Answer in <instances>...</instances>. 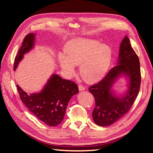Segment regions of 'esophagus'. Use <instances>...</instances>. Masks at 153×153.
<instances>
[{
	"label": "esophagus",
	"mask_w": 153,
	"mask_h": 153,
	"mask_svg": "<svg viewBox=\"0 0 153 153\" xmlns=\"http://www.w3.org/2000/svg\"><path fill=\"white\" fill-rule=\"evenodd\" d=\"M78 89H79L80 91H82L85 90V88L83 85H78Z\"/></svg>",
	"instance_id": "1"
}]
</instances>
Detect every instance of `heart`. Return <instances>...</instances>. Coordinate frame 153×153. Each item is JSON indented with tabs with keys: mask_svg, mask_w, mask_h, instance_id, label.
<instances>
[{
	"mask_svg": "<svg viewBox=\"0 0 153 153\" xmlns=\"http://www.w3.org/2000/svg\"><path fill=\"white\" fill-rule=\"evenodd\" d=\"M65 53H59L60 66L68 76L75 75V66H80V75L88 84H94L105 76L112 59L109 45L84 38H74L65 46Z\"/></svg>",
	"mask_w": 153,
	"mask_h": 153,
	"instance_id": "b5f03b06",
	"label": "heart"
}]
</instances>
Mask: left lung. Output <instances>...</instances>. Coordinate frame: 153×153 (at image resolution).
I'll return each mask as SVG.
<instances>
[{"mask_svg":"<svg viewBox=\"0 0 153 153\" xmlns=\"http://www.w3.org/2000/svg\"><path fill=\"white\" fill-rule=\"evenodd\" d=\"M122 76L128 80V89L124 95L119 96L112 87ZM140 82L139 59L125 36L120 45L117 66L102 80L89 88L95 98L94 122L100 126H110L128 113L139 92Z\"/></svg>","mask_w":153,"mask_h":153,"instance_id":"1","label":"left lung"}]
</instances>
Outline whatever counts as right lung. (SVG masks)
I'll return each instance as SVG.
<instances>
[{"label":"right lung","mask_w":153,"mask_h":153,"mask_svg":"<svg viewBox=\"0 0 153 153\" xmlns=\"http://www.w3.org/2000/svg\"><path fill=\"white\" fill-rule=\"evenodd\" d=\"M35 37L34 33L25 37L15 59V71L24 54L34 48ZM17 88L20 99L26 107L40 121L50 126H56L61 123L69 100L78 92L75 82L63 79L56 74L50 77L39 92L29 94L18 85Z\"/></svg>","instance_id":"1"}]
</instances>
